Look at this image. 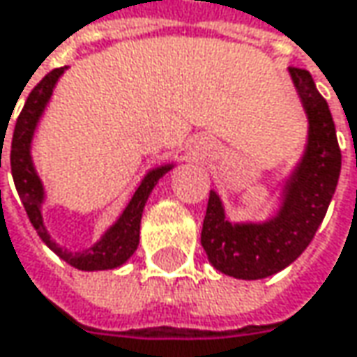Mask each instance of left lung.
<instances>
[{"label": "left lung", "instance_id": "8db88e82", "mask_svg": "<svg viewBox=\"0 0 357 357\" xmlns=\"http://www.w3.org/2000/svg\"><path fill=\"white\" fill-rule=\"evenodd\" d=\"M307 115V141L281 183L279 208L262 222H230L220 196L210 190L202 246L216 271L242 281L277 275L301 257L324 222L342 172V151L327 100L311 74L289 68Z\"/></svg>", "mask_w": 357, "mask_h": 357}]
</instances>
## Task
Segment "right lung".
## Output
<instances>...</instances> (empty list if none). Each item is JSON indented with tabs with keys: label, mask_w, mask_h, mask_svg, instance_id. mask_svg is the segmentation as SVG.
<instances>
[{
	"label": "right lung",
	"mask_w": 357,
	"mask_h": 357,
	"mask_svg": "<svg viewBox=\"0 0 357 357\" xmlns=\"http://www.w3.org/2000/svg\"><path fill=\"white\" fill-rule=\"evenodd\" d=\"M68 66L64 68H56L50 74H46L28 95L24 109L15 121L13 127V139H11V151H10V163H11V176L15 181V190L17 196L22 199L28 218L36 228L38 236L42 242L56 252L62 261H66L70 266L78 268V271H109V268H116L121 264L131 259V255L139 246V228H141V216H143V208L147 204L149 194L153 192V188L158 185V181L169 169H174V163H165V165H158L153 169H149L135 194L131 196L129 204L125 206V210L119 214L116 218L105 232L102 236L91 244L84 250H68L62 248L58 242L54 241L44 224V214H42V206L46 202V190L44 183L36 172L32 158V143L38 123L44 115L50 98H52L54 86L58 82V78L64 74ZM0 167H1V151H0Z\"/></svg>",
	"instance_id": "obj_1"
}]
</instances>
